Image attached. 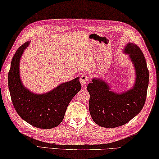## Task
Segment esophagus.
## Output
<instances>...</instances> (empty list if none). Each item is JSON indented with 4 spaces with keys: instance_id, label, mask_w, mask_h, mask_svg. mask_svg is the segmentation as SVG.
Here are the masks:
<instances>
[{
    "instance_id": "obj_1",
    "label": "esophagus",
    "mask_w": 159,
    "mask_h": 159,
    "mask_svg": "<svg viewBox=\"0 0 159 159\" xmlns=\"http://www.w3.org/2000/svg\"><path fill=\"white\" fill-rule=\"evenodd\" d=\"M80 83L82 84V85L86 86V84H87V83H88V82L89 81V77H87V76L82 75V77H80Z\"/></svg>"
}]
</instances>
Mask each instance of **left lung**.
I'll use <instances>...</instances> for the list:
<instances>
[{
    "instance_id": "obj_1",
    "label": "left lung",
    "mask_w": 159,
    "mask_h": 159,
    "mask_svg": "<svg viewBox=\"0 0 159 159\" xmlns=\"http://www.w3.org/2000/svg\"><path fill=\"white\" fill-rule=\"evenodd\" d=\"M135 71L133 86L115 92L102 78L94 77L87 90L90 94L89 111L95 124L112 128L127 124L137 115L145 104L149 84V71L143 53L137 45L128 43L124 49Z\"/></svg>"
}]
</instances>
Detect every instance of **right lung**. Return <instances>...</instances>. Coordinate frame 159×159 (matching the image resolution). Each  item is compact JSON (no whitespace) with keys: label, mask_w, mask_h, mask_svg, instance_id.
<instances>
[{"label":"right lung","mask_w":159,"mask_h":159,"mask_svg":"<svg viewBox=\"0 0 159 159\" xmlns=\"http://www.w3.org/2000/svg\"><path fill=\"white\" fill-rule=\"evenodd\" d=\"M27 42L16 51L8 74V86L11 101L18 115L35 128L51 129L62 121L67 106L81 90L80 77L59 84L44 93H34L22 82L20 61L25 50L30 45Z\"/></svg>","instance_id":"1"}]
</instances>
